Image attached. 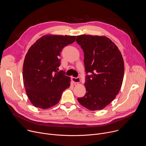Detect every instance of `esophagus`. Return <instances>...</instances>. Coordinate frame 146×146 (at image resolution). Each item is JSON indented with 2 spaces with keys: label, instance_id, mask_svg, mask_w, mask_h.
I'll list each match as a JSON object with an SVG mask.
<instances>
[{
  "label": "esophagus",
  "instance_id": "34e87169",
  "mask_svg": "<svg viewBox=\"0 0 146 146\" xmlns=\"http://www.w3.org/2000/svg\"><path fill=\"white\" fill-rule=\"evenodd\" d=\"M72 81L74 83V84H78L80 82V78L79 77H72Z\"/></svg>",
  "mask_w": 146,
  "mask_h": 146
}]
</instances>
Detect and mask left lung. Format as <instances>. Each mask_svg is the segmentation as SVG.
Masks as SVG:
<instances>
[{
  "mask_svg": "<svg viewBox=\"0 0 146 146\" xmlns=\"http://www.w3.org/2000/svg\"><path fill=\"white\" fill-rule=\"evenodd\" d=\"M77 43L84 53L86 94L77 99L81 105L91 111L106 108L118 94L123 81L124 63L117 46L105 36L82 35Z\"/></svg>",
  "mask_w": 146,
  "mask_h": 146,
  "instance_id": "1",
  "label": "left lung"
}]
</instances>
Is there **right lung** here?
I'll list each match as a JSON object with an SVG mask.
<instances>
[{
  "label": "right lung",
  "instance_id": "obj_1",
  "mask_svg": "<svg viewBox=\"0 0 146 146\" xmlns=\"http://www.w3.org/2000/svg\"><path fill=\"white\" fill-rule=\"evenodd\" d=\"M76 36L47 34L28 50L23 64L25 91L32 105L47 109L59 102L63 91L70 86V77L58 72L60 52L76 40Z\"/></svg>",
  "mask_w": 146,
  "mask_h": 146
}]
</instances>
